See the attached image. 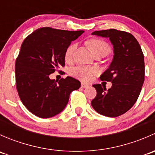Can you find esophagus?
<instances>
[{
    "mask_svg": "<svg viewBox=\"0 0 155 155\" xmlns=\"http://www.w3.org/2000/svg\"><path fill=\"white\" fill-rule=\"evenodd\" d=\"M88 86H89V85H87V84L84 83V82H82V83H81V87H83V88H85V87H88Z\"/></svg>",
    "mask_w": 155,
    "mask_h": 155,
    "instance_id": "esophagus-1",
    "label": "esophagus"
}]
</instances>
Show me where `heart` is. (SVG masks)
Wrapping results in <instances>:
<instances>
[{
	"label": "heart",
	"mask_w": 155,
	"mask_h": 155,
	"mask_svg": "<svg viewBox=\"0 0 155 155\" xmlns=\"http://www.w3.org/2000/svg\"><path fill=\"white\" fill-rule=\"evenodd\" d=\"M88 46L91 50L93 51L94 54H96L100 52H106L107 54L109 51V46L105 41L100 39H92L88 41ZM76 48L75 43L70 44L67 48L64 53V58L67 61H70L73 58V53ZM99 69L96 67H85L79 66L72 69L71 74L74 77L80 79L85 82H88L91 80L93 77L99 73Z\"/></svg>",
	"instance_id": "1"
}]
</instances>
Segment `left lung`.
<instances>
[{
	"mask_svg": "<svg viewBox=\"0 0 155 155\" xmlns=\"http://www.w3.org/2000/svg\"><path fill=\"white\" fill-rule=\"evenodd\" d=\"M92 34L109 38L114 56L109 68L100 76L102 81L112 82V87L106 91V87L101 84L94 85L97 95L91 104L101 115L118 117L127 112L140 96L145 79L144 54L140 43L130 33L109 29L94 31Z\"/></svg>",
	"mask_w": 155,
	"mask_h": 155,
	"instance_id": "obj_1",
	"label": "left lung"
}]
</instances>
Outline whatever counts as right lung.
I'll list each match as a JSON object with an SVG mask.
<instances>
[{
	"mask_svg": "<svg viewBox=\"0 0 155 155\" xmlns=\"http://www.w3.org/2000/svg\"><path fill=\"white\" fill-rule=\"evenodd\" d=\"M83 33L44 27L23 41L15 60L16 89L25 107L36 116L47 118L60 113L70 93L80 87L74 78L54 81L49 75L64 67L67 48Z\"/></svg>",
	"mask_w": 155,
	"mask_h": 155,
	"instance_id": "1",
	"label": "right lung"
}]
</instances>
